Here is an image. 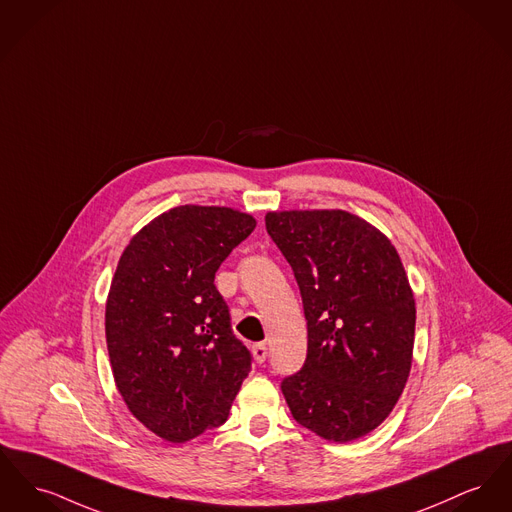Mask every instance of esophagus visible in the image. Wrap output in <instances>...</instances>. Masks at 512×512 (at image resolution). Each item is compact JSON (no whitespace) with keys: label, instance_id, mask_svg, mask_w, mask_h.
I'll return each instance as SVG.
<instances>
[{"label":"esophagus","instance_id":"34e87169","mask_svg":"<svg viewBox=\"0 0 512 512\" xmlns=\"http://www.w3.org/2000/svg\"><path fill=\"white\" fill-rule=\"evenodd\" d=\"M251 354H253V360L257 361V363H263V361L267 360L269 348H267V344L259 342V344H255V346L251 348Z\"/></svg>","mask_w":512,"mask_h":512}]
</instances>
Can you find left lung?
I'll return each mask as SVG.
<instances>
[{"label":"left lung","instance_id":"8db88e82","mask_svg":"<svg viewBox=\"0 0 512 512\" xmlns=\"http://www.w3.org/2000/svg\"><path fill=\"white\" fill-rule=\"evenodd\" d=\"M267 232L290 263L307 319V358L282 381L315 435L348 443L379 427L406 387L416 300L391 240L352 212L276 211Z\"/></svg>","mask_w":512,"mask_h":512}]
</instances>
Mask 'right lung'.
Segmentation results:
<instances>
[{"label":"right lung","instance_id":"add662e5","mask_svg":"<svg viewBox=\"0 0 512 512\" xmlns=\"http://www.w3.org/2000/svg\"><path fill=\"white\" fill-rule=\"evenodd\" d=\"M255 226L230 207L181 205L121 253L106 300L114 381L129 412L164 441L222 425L251 371L214 274Z\"/></svg>","mask_w":512,"mask_h":512}]
</instances>
